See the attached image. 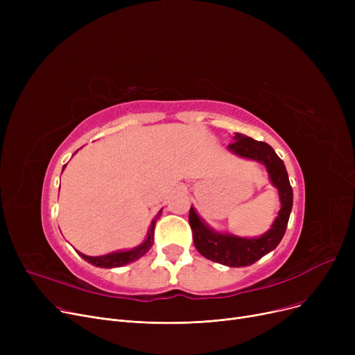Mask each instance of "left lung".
Returning <instances> with one entry per match:
<instances>
[{
    "instance_id": "left-lung-1",
    "label": "left lung",
    "mask_w": 355,
    "mask_h": 355,
    "mask_svg": "<svg viewBox=\"0 0 355 355\" xmlns=\"http://www.w3.org/2000/svg\"><path fill=\"white\" fill-rule=\"evenodd\" d=\"M234 139V142L229 144V149H232L234 154L240 157L256 159L265 164L270 181L279 190L282 207L279 210L272 229L262 237L257 239H243L232 234H218L204 225L193 207L190 209L189 221L193 230L196 249L204 257L230 268H240L254 263L256 260H259L281 243L289 221L293 194L285 164L276 155L273 148L269 144L256 141L241 134H236Z\"/></svg>"
}]
</instances>
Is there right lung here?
Here are the masks:
<instances>
[{"mask_svg": "<svg viewBox=\"0 0 355 355\" xmlns=\"http://www.w3.org/2000/svg\"><path fill=\"white\" fill-rule=\"evenodd\" d=\"M64 170V166H63ZM161 211L158 213L157 218L159 217ZM155 223L157 220L153 221L151 225V229H149V233H148V237L146 240L144 241V243L132 250H126V252H116V253H110V254H105V256H86L83 253H79L86 262L92 263L93 266H98V268H118V266H123L126 263H130L134 262V260L139 259L141 256H144L149 249H151V246L154 245V232H155Z\"/></svg>", "mask_w": 355, "mask_h": 355, "instance_id": "right-lung-1", "label": "right lung"}]
</instances>
